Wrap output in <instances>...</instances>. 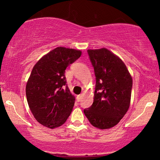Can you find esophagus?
<instances>
[{"instance_id":"esophagus-1","label":"esophagus","mask_w":160,"mask_h":160,"mask_svg":"<svg viewBox=\"0 0 160 160\" xmlns=\"http://www.w3.org/2000/svg\"><path fill=\"white\" fill-rule=\"evenodd\" d=\"M82 98H83V95H82V94H81V95H78V97H77L78 101H81V100H82Z\"/></svg>"}]
</instances>
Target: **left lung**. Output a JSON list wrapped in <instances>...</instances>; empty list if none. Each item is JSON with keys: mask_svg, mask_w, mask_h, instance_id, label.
Segmentation results:
<instances>
[{"mask_svg": "<svg viewBox=\"0 0 160 160\" xmlns=\"http://www.w3.org/2000/svg\"><path fill=\"white\" fill-rule=\"evenodd\" d=\"M96 84L93 103L84 113L92 125L108 129L119 123L130 104L132 79L121 59L102 48L88 49Z\"/></svg>", "mask_w": 160, "mask_h": 160, "instance_id": "8db88e82", "label": "left lung"}]
</instances>
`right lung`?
Returning a JSON list of instances; mask_svg holds the SVG:
<instances>
[{
  "instance_id": "obj_1",
  "label": "right lung",
  "mask_w": 160,
  "mask_h": 160,
  "mask_svg": "<svg viewBox=\"0 0 160 160\" xmlns=\"http://www.w3.org/2000/svg\"><path fill=\"white\" fill-rule=\"evenodd\" d=\"M79 50L57 47L34 65L26 85L28 106L35 119L53 129L66 122L75 98L67 86L65 72L80 58Z\"/></svg>"
}]
</instances>
